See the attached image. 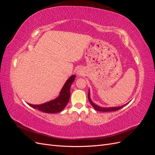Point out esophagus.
Here are the masks:
<instances>
[{
    "instance_id": "1",
    "label": "esophagus",
    "mask_w": 155,
    "mask_h": 155,
    "mask_svg": "<svg viewBox=\"0 0 155 155\" xmlns=\"http://www.w3.org/2000/svg\"><path fill=\"white\" fill-rule=\"evenodd\" d=\"M78 74H80V73H79H79H78Z\"/></svg>"
}]
</instances>
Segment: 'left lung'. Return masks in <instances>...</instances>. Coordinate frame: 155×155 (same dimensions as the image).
I'll return each mask as SVG.
<instances>
[{
    "instance_id": "8db88e82",
    "label": "left lung",
    "mask_w": 155,
    "mask_h": 155,
    "mask_svg": "<svg viewBox=\"0 0 155 155\" xmlns=\"http://www.w3.org/2000/svg\"><path fill=\"white\" fill-rule=\"evenodd\" d=\"M88 101L91 103V104L92 105V107L94 108V109L97 110V111H100V112H112V111H116L120 110L121 108H123L125 105L123 106H120V107H101L98 106L96 104H94V103L91 100V97H90V92L88 91Z\"/></svg>"
}]
</instances>
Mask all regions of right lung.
<instances>
[{
  "label": "right lung",
  "mask_w": 155,
  "mask_h": 155,
  "mask_svg": "<svg viewBox=\"0 0 155 155\" xmlns=\"http://www.w3.org/2000/svg\"><path fill=\"white\" fill-rule=\"evenodd\" d=\"M75 78L76 76L72 75L68 78L61 91L59 96L55 100L41 105H31L29 104L28 105L35 109H38L46 113H58L62 111L70 100V89L72 83L75 80Z\"/></svg>",
  "instance_id": "right-lung-1"
}]
</instances>
